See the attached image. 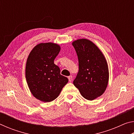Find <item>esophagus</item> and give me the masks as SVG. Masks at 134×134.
<instances>
[{
    "mask_svg": "<svg viewBox=\"0 0 134 134\" xmlns=\"http://www.w3.org/2000/svg\"><path fill=\"white\" fill-rule=\"evenodd\" d=\"M68 79H69V80L70 82H71L72 80V77L71 76H70L68 77Z\"/></svg>",
    "mask_w": 134,
    "mask_h": 134,
    "instance_id": "34e87169",
    "label": "esophagus"
}]
</instances>
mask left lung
<instances>
[{"instance_id": "8db88e82", "label": "left lung", "mask_w": 134, "mask_h": 134, "mask_svg": "<svg viewBox=\"0 0 134 134\" xmlns=\"http://www.w3.org/2000/svg\"><path fill=\"white\" fill-rule=\"evenodd\" d=\"M79 60V72L73 81L84 98L93 100L103 94L109 81L107 62L103 53L91 41L72 42Z\"/></svg>"}]
</instances>
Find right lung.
<instances>
[{
  "instance_id": "right-lung-1",
  "label": "right lung",
  "mask_w": 134,
  "mask_h": 134,
  "mask_svg": "<svg viewBox=\"0 0 134 134\" xmlns=\"http://www.w3.org/2000/svg\"><path fill=\"white\" fill-rule=\"evenodd\" d=\"M60 49L55 43H40L27 58L25 76L29 89L35 98L44 102L55 99L69 81L54 63Z\"/></svg>"
}]
</instances>
